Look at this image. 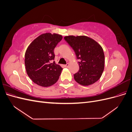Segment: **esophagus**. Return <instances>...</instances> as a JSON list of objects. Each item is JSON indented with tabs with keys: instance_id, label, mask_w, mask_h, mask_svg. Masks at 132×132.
I'll return each instance as SVG.
<instances>
[{
	"instance_id": "esophagus-1",
	"label": "esophagus",
	"mask_w": 132,
	"mask_h": 132,
	"mask_svg": "<svg viewBox=\"0 0 132 132\" xmlns=\"http://www.w3.org/2000/svg\"><path fill=\"white\" fill-rule=\"evenodd\" d=\"M69 65V63H67L66 64L64 65V67H68Z\"/></svg>"
}]
</instances>
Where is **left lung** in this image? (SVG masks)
<instances>
[{
  "mask_svg": "<svg viewBox=\"0 0 132 132\" xmlns=\"http://www.w3.org/2000/svg\"><path fill=\"white\" fill-rule=\"evenodd\" d=\"M64 39L72 47L79 60V70L74 74L75 80L84 86L96 82L104 69L105 55L101 46L85 36H69Z\"/></svg>",
  "mask_w": 132,
  "mask_h": 132,
  "instance_id": "1",
  "label": "left lung"
}]
</instances>
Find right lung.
Returning a JSON list of instances; mask_svg holds the SVG:
<instances>
[{
    "label": "right lung",
    "instance_id": "1",
    "mask_svg": "<svg viewBox=\"0 0 132 132\" xmlns=\"http://www.w3.org/2000/svg\"><path fill=\"white\" fill-rule=\"evenodd\" d=\"M61 35L42 34L32 42L25 55V65L28 76L34 82L48 87L56 82L63 69L53 61L54 50L62 40Z\"/></svg>",
    "mask_w": 132,
    "mask_h": 132
}]
</instances>
